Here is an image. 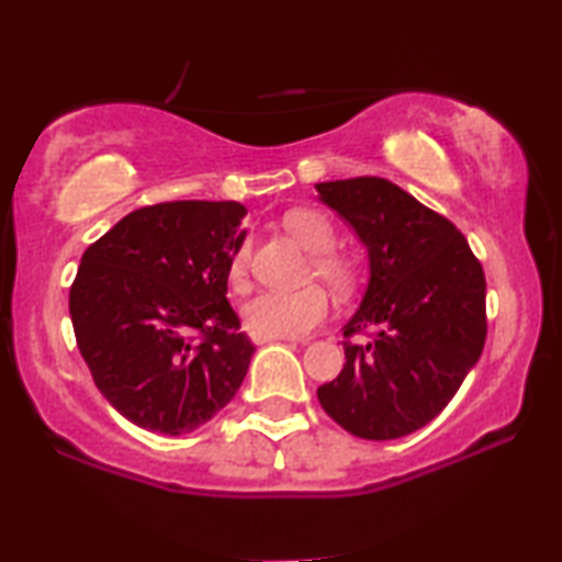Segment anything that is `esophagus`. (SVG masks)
<instances>
[{"label": "esophagus", "mask_w": 562, "mask_h": 562, "mask_svg": "<svg viewBox=\"0 0 562 562\" xmlns=\"http://www.w3.org/2000/svg\"><path fill=\"white\" fill-rule=\"evenodd\" d=\"M252 340H256L258 345L271 342V340H289V342H296V340H291V337H252Z\"/></svg>", "instance_id": "esophagus-1"}]
</instances>
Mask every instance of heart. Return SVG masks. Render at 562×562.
Returning a JSON list of instances; mask_svg holds the SVG:
<instances>
[{
  "instance_id": "heart-1",
  "label": "heart",
  "mask_w": 562,
  "mask_h": 562,
  "mask_svg": "<svg viewBox=\"0 0 562 562\" xmlns=\"http://www.w3.org/2000/svg\"><path fill=\"white\" fill-rule=\"evenodd\" d=\"M283 227L314 252L312 273L337 291H352L360 279L358 260L335 250V225L322 212L294 210L283 217ZM250 263V245L243 240L229 260V279L243 283ZM329 314V294L319 283L299 291H260L245 302L243 322L252 337H302L325 322Z\"/></svg>"
}]
</instances>
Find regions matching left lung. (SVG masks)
Returning a JSON list of instances; mask_svg holds the SVG:
<instances>
[{
	"label": "left lung",
	"instance_id": "1",
	"mask_svg": "<svg viewBox=\"0 0 562 562\" xmlns=\"http://www.w3.org/2000/svg\"><path fill=\"white\" fill-rule=\"evenodd\" d=\"M356 229L371 279L342 342L345 366L317 389L329 417L363 440H396L440 414L486 342V276L460 229L375 176L317 183Z\"/></svg>",
	"mask_w": 562,
	"mask_h": 562
}]
</instances>
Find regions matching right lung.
I'll use <instances>...</instances> for the list:
<instances>
[{"label":"right lung","instance_id":"right-lung-1","mask_svg":"<svg viewBox=\"0 0 562 562\" xmlns=\"http://www.w3.org/2000/svg\"><path fill=\"white\" fill-rule=\"evenodd\" d=\"M237 202H164L91 243L68 294L76 345L133 425L183 435L237 394L256 345L227 302Z\"/></svg>","mask_w":562,"mask_h":562}]
</instances>
